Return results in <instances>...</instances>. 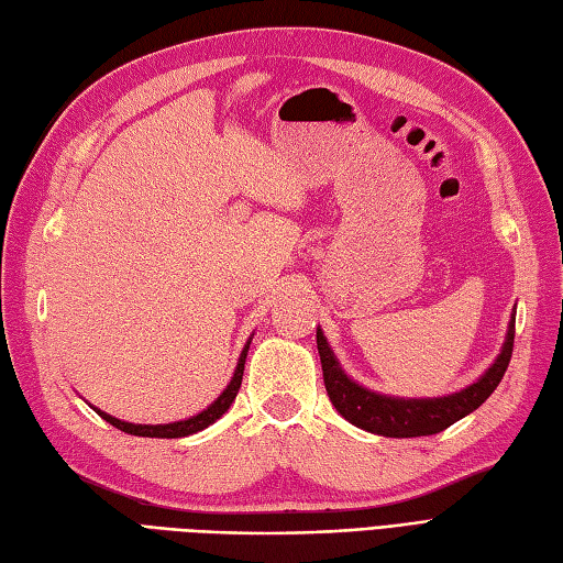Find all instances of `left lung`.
Wrapping results in <instances>:
<instances>
[{
    "label": "left lung",
    "instance_id": "1",
    "mask_svg": "<svg viewBox=\"0 0 563 563\" xmlns=\"http://www.w3.org/2000/svg\"><path fill=\"white\" fill-rule=\"evenodd\" d=\"M316 340L322 364L324 390H328L334 409L340 411L346 421H352L354 427L364 431L387 435V439H417V435L441 433L443 429L451 427V423L467 417L470 411L486 402V397L496 390V385L501 383L504 373L510 364L516 340V318H510L501 354L496 356L489 371H486L477 383L467 385L465 390L445 397L405 399L373 393L368 387L358 385L346 376L320 328Z\"/></svg>",
    "mask_w": 563,
    "mask_h": 563
}]
</instances>
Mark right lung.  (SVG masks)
Listing matches in <instances>:
<instances>
[{
    "label": "right lung",
    "mask_w": 563,
    "mask_h": 563,
    "mask_svg": "<svg viewBox=\"0 0 563 563\" xmlns=\"http://www.w3.org/2000/svg\"><path fill=\"white\" fill-rule=\"evenodd\" d=\"M253 340V336H250ZM250 340L245 342L241 358H239V366L233 371V378L227 385V390H223L214 402H211L205 411H199V415L190 417V419H183V421H173V423H130V421H122L110 417L108 411L93 407V411L98 417H103L112 427L124 431V433H132V435H144V439H183V435H192L197 431H202L207 427H211L221 415H227V409L233 405L235 395L241 390V380H243V371H245V356H247V349H250Z\"/></svg>",
    "instance_id": "1"
}]
</instances>
